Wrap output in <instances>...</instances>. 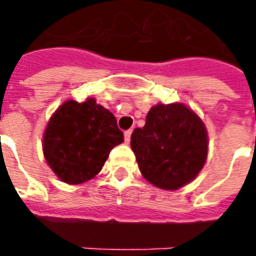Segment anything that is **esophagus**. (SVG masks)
<instances>
[{
	"mask_svg": "<svg viewBox=\"0 0 256 256\" xmlns=\"http://www.w3.org/2000/svg\"><path fill=\"white\" fill-rule=\"evenodd\" d=\"M132 132V130H128V132H124V141H126V144H128V142H130Z\"/></svg>",
	"mask_w": 256,
	"mask_h": 256,
	"instance_id": "1",
	"label": "esophagus"
}]
</instances>
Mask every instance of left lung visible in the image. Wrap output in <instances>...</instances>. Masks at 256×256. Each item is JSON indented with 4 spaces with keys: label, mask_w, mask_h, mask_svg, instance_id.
<instances>
[{
    "label": "left lung",
    "mask_w": 256,
    "mask_h": 256,
    "mask_svg": "<svg viewBox=\"0 0 256 256\" xmlns=\"http://www.w3.org/2000/svg\"><path fill=\"white\" fill-rule=\"evenodd\" d=\"M132 149L142 176L164 190L192 182L208 157V132L202 118L184 103H158L146 124L132 134Z\"/></svg>",
    "instance_id": "obj_1"
}]
</instances>
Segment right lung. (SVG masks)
Here are the masks:
<instances>
[{
  "label": "right lung",
  "mask_w": 256,
  "mask_h": 256,
  "mask_svg": "<svg viewBox=\"0 0 256 256\" xmlns=\"http://www.w3.org/2000/svg\"><path fill=\"white\" fill-rule=\"evenodd\" d=\"M124 142L112 112L94 98L66 100L58 107L42 134V153L60 180L83 184L102 170L111 149Z\"/></svg>",
  "instance_id": "right-lung-1"
}]
</instances>
